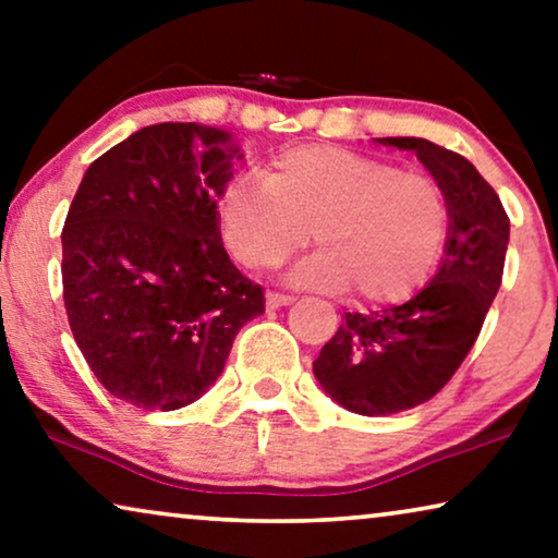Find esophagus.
<instances>
[{
	"instance_id": "34e87169",
	"label": "esophagus",
	"mask_w": 558,
	"mask_h": 558,
	"mask_svg": "<svg viewBox=\"0 0 558 558\" xmlns=\"http://www.w3.org/2000/svg\"><path fill=\"white\" fill-rule=\"evenodd\" d=\"M292 302H294V296L284 294V292H269V296H266V307L269 310L287 307V304H292Z\"/></svg>"
}]
</instances>
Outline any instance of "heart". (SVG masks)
<instances>
[{"mask_svg":"<svg viewBox=\"0 0 558 558\" xmlns=\"http://www.w3.org/2000/svg\"><path fill=\"white\" fill-rule=\"evenodd\" d=\"M228 248L248 269H277L307 246L319 248L296 281L350 289L388 304L424 284L445 254L452 208L432 174L388 159L307 144L277 155L264 182L239 174L220 197Z\"/></svg>","mask_w":558,"mask_h":558,"instance_id":"heart-1","label":"heart"}]
</instances>
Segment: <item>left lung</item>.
Masks as SVG:
<instances>
[{
    "label": "left lung",
    "instance_id": "left-lung-1",
    "mask_svg": "<svg viewBox=\"0 0 558 558\" xmlns=\"http://www.w3.org/2000/svg\"><path fill=\"white\" fill-rule=\"evenodd\" d=\"M378 142L416 151L447 190L452 228L439 271L422 292L368 315L345 312L312 363L330 399L363 416L414 409L449 384L498 294L510 233L498 193L462 155L418 136Z\"/></svg>",
    "mask_w": 558,
    "mask_h": 558
}]
</instances>
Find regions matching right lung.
I'll return each mask as SVG.
<instances>
[{
  "mask_svg": "<svg viewBox=\"0 0 558 558\" xmlns=\"http://www.w3.org/2000/svg\"><path fill=\"white\" fill-rule=\"evenodd\" d=\"M231 134L144 126L86 170L63 226V302L101 386L147 411L208 391L264 289L220 241Z\"/></svg>",
  "mask_w": 558,
  "mask_h": 558,
  "instance_id": "1",
  "label": "right lung"
}]
</instances>
